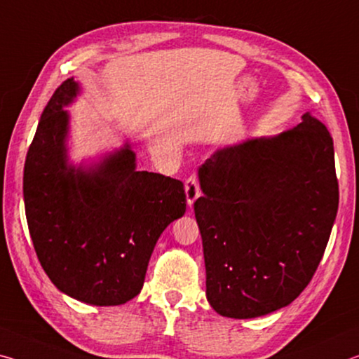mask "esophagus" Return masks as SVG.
<instances>
[{"mask_svg":"<svg viewBox=\"0 0 359 359\" xmlns=\"http://www.w3.org/2000/svg\"><path fill=\"white\" fill-rule=\"evenodd\" d=\"M184 191H186L187 205H189V207H192L194 202L197 201V197H201V186H198V178H197V175H191L189 178L186 180V183H184Z\"/></svg>","mask_w":359,"mask_h":359,"instance_id":"obj_1","label":"esophagus"}]
</instances>
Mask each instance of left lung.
I'll return each mask as SVG.
<instances>
[{"mask_svg": "<svg viewBox=\"0 0 359 359\" xmlns=\"http://www.w3.org/2000/svg\"><path fill=\"white\" fill-rule=\"evenodd\" d=\"M194 203L207 299L229 318L290 305L325 255L339 208L334 143L310 113L291 130L218 149Z\"/></svg>", "mask_w": 359, "mask_h": 359, "instance_id": "8db88e82", "label": "left lung"}]
</instances>
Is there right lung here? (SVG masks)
Wrapping results in <instances>:
<instances>
[{
    "mask_svg": "<svg viewBox=\"0 0 359 359\" xmlns=\"http://www.w3.org/2000/svg\"><path fill=\"white\" fill-rule=\"evenodd\" d=\"M79 87L67 79L43 111L23 168V201L34 251L65 294L121 305L140 294L161 233L186 213L180 180L135 168L126 144L95 167L68 165L63 109Z\"/></svg>",
    "mask_w": 359,
    "mask_h": 359,
    "instance_id": "right-lung-1",
    "label": "right lung"
}]
</instances>
